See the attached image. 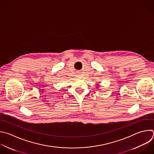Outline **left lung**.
I'll list each match as a JSON object with an SVG mask.
<instances>
[{
	"mask_svg": "<svg viewBox=\"0 0 154 154\" xmlns=\"http://www.w3.org/2000/svg\"><path fill=\"white\" fill-rule=\"evenodd\" d=\"M96 88H98V86H97V87H96Z\"/></svg>",
	"mask_w": 154,
	"mask_h": 154,
	"instance_id": "8db88e82",
	"label": "left lung"
}]
</instances>
